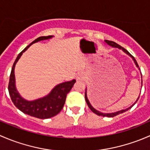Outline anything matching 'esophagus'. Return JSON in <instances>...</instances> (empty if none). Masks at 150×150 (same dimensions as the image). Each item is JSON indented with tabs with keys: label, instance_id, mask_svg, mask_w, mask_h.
Wrapping results in <instances>:
<instances>
[{
	"label": "esophagus",
	"instance_id": "1",
	"mask_svg": "<svg viewBox=\"0 0 150 150\" xmlns=\"http://www.w3.org/2000/svg\"><path fill=\"white\" fill-rule=\"evenodd\" d=\"M85 78L86 77H85L84 74L83 72H79L76 76V80L77 81H84Z\"/></svg>",
	"mask_w": 150,
	"mask_h": 150
}]
</instances>
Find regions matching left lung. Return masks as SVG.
I'll use <instances>...</instances> for the list:
<instances>
[{"mask_svg":"<svg viewBox=\"0 0 150 150\" xmlns=\"http://www.w3.org/2000/svg\"><path fill=\"white\" fill-rule=\"evenodd\" d=\"M104 41H105L106 43H107V44H108V45H110V46H111L112 47H114V48H120V49H122V51H123L125 53V54H128V55H129L130 57H131V58L133 59V60H134V63H135V64H136V65H137V67H138L139 69V67L138 64H137V60L135 59V58H134V57H133V56L131 55V54H130V53L128 52V51H127L126 49H125V48H122V46H120V45H118V44H117V43H115V42H113V41H111V40H104ZM141 74H142V73H141ZM85 98H86V103H87L88 106V107H89V108H90V110H91V111L93 112V113H95V114H96V115H99V116H103V117H115V116L117 115L121 114V113H123V112H125L128 111V110H129V109H131V107H132L134 105V104H135L136 103H137V101H138L139 98V96L138 99H137V101H136L135 103H134V104H132V105H131V107H128V108L125 109V110H120V111L116 112H112V113H103V112H102L98 111V110H96V109L93 108V107H92V106H91V104L90 102H89L88 99L87 94H86H86H85Z\"/></svg>","mask_w":150,"mask_h":150,"instance_id":"obj_1","label":"left lung"}]
</instances>
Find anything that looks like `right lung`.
Wrapping results in <instances>:
<instances>
[{
	"label": "right lung",
	"mask_w": 150,
	"mask_h": 150,
	"mask_svg": "<svg viewBox=\"0 0 150 150\" xmlns=\"http://www.w3.org/2000/svg\"><path fill=\"white\" fill-rule=\"evenodd\" d=\"M52 37V35H48L38 38L35 40H33L29 46H27L23 51L19 53L12 67L9 83H8V92H9L10 97L13 104L25 114L40 119L50 118V117L57 115L61 111L65 103L67 94L70 91L76 81L72 80L71 81L62 83L56 86L51 90V91L44 97L33 101H28L23 99L16 90V86H15L14 68L16 62L19 59L22 54L32 44L40 41V40L50 39Z\"/></svg>",
	"instance_id": "add662e5"
}]
</instances>
